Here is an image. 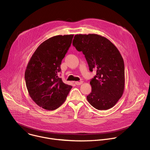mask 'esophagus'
Listing matches in <instances>:
<instances>
[{
    "label": "esophagus",
    "instance_id": "34e87169",
    "mask_svg": "<svg viewBox=\"0 0 150 150\" xmlns=\"http://www.w3.org/2000/svg\"><path fill=\"white\" fill-rule=\"evenodd\" d=\"M82 83H83V81H80V82L76 81V82H75V84H76V85H81Z\"/></svg>",
    "mask_w": 150,
    "mask_h": 150
}]
</instances>
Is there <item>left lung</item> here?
Returning <instances> with one entry per match:
<instances>
[{"mask_svg":"<svg viewBox=\"0 0 150 150\" xmlns=\"http://www.w3.org/2000/svg\"><path fill=\"white\" fill-rule=\"evenodd\" d=\"M72 45L85 55L89 71H96L90 81L92 91L86 96L88 101L98 110L113 107L122 96L125 85L124 63L118 49L96 34L76 35Z\"/></svg>","mask_w":150,"mask_h":150,"instance_id":"1","label":"left lung"}]
</instances>
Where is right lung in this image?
I'll return each mask as SVG.
<instances>
[{
  "instance_id": "obj_1",
  "label": "right lung",
  "mask_w": 150,
  "mask_h": 150,
  "mask_svg": "<svg viewBox=\"0 0 150 150\" xmlns=\"http://www.w3.org/2000/svg\"><path fill=\"white\" fill-rule=\"evenodd\" d=\"M74 35H58L42 42L32 56L25 78L29 94L39 107L49 111L59 108L72 88L58 76L61 64Z\"/></svg>"
}]
</instances>
